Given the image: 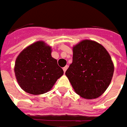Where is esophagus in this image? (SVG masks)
<instances>
[{
	"label": "esophagus",
	"instance_id": "obj_1",
	"mask_svg": "<svg viewBox=\"0 0 127 127\" xmlns=\"http://www.w3.org/2000/svg\"><path fill=\"white\" fill-rule=\"evenodd\" d=\"M68 66H65V67H64V68H63V70H64V73H65V72H66V70H67V68H68Z\"/></svg>",
	"mask_w": 127,
	"mask_h": 127
}]
</instances>
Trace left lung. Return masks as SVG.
Segmentation results:
<instances>
[{
  "label": "left lung",
  "mask_w": 127,
  "mask_h": 127,
  "mask_svg": "<svg viewBox=\"0 0 127 127\" xmlns=\"http://www.w3.org/2000/svg\"><path fill=\"white\" fill-rule=\"evenodd\" d=\"M114 64L104 46L84 39L73 46V61L66 71L74 91L85 99H95L110 85Z\"/></svg>",
  "instance_id": "1"
}]
</instances>
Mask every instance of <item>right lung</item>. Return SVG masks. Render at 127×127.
<instances>
[{
    "mask_svg": "<svg viewBox=\"0 0 127 127\" xmlns=\"http://www.w3.org/2000/svg\"><path fill=\"white\" fill-rule=\"evenodd\" d=\"M14 71L20 88L32 95L49 91L64 74L57 60L51 56V47L43 41L33 43L20 53Z\"/></svg>",
    "mask_w": 127,
    "mask_h": 127,
    "instance_id": "obj_1",
    "label": "right lung"
}]
</instances>
